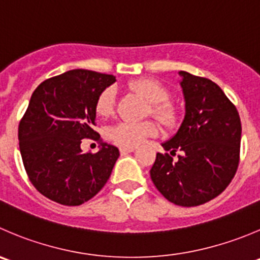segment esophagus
Wrapping results in <instances>:
<instances>
[{
	"label": "esophagus",
	"mask_w": 260,
	"mask_h": 260,
	"mask_svg": "<svg viewBox=\"0 0 260 260\" xmlns=\"http://www.w3.org/2000/svg\"><path fill=\"white\" fill-rule=\"evenodd\" d=\"M136 150V146H131V147H120L119 151L120 153H128V152H133Z\"/></svg>",
	"instance_id": "34e87169"
}]
</instances>
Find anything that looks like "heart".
I'll list each match as a JSON object with an SVG mask.
<instances>
[{"mask_svg": "<svg viewBox=\"0 0 260 260\" xmlns=\"http://www.w3.org/2000/svg\"><path fill=\"white\" fill-rule=\"evenodd\" d=\"M129 87L142 95L151 103V114L166 127H174L178 123V109L168 102L170 91L165 85L155 79H138L129 82ZM115 87H105L95 100V113L99 117L107 118L115 109ZM157 124L153 120L143 122H119L108 131L110 141L122 147L137 146L147 137L157 135Z\"/></svg>", "mask_w": 260, "mask_h": 260, "instance_id": "obj_1", "label": "heart"}]
</instances>
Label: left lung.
Segmentation results:
<instances>
[{
	"instance_id": "obj_1",
	"label": "left lung",
	"mask_w": 260,
	"mask_h": 260,
	"mask_svg": "<svg viewBox=\"0 0 260 260\" xmlns=\"http://www.w3.org/2000/svg\"><path fill=\"white\" fill-rule=\"evenodd\" d=\"M183 80L185 117L176 135L162 143L170 153L156 155L151 179L169 202L196 207L222 193L240 160L241 122L235 105L217 84L179 72Z\"/></svg>"
}]
</instances>
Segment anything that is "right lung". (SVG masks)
I'll use <instances>...</instances> for the list:
<instances>
[{
  "label": "right lung",
  "mask_w": 260,
  "mask_h": 260,
  "mask_svg": "<svg viewBox=\"0 0 260 260\" xmlns=\"http://www.w3.org/2000/svg\"><path fill=\"white\" fill-rule=\"evenodd\" d=\"M115 81L113 75L72 70L43 81L19 123V146L29 180L40 194L63 206H80L107 184L119 150L94 131L95 100ZM102 145L81 151L82 139Z\"/></svg>",
  "instance_id": "add662e5"
}]
</instances>
